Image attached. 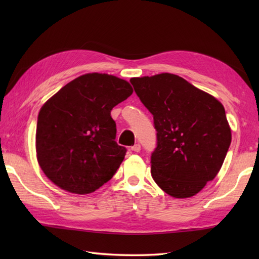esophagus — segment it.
Returning a JSON list of instances; mask_svg holds the SVG:
<instances>
[{"label": "esophagus", "instance_id": "esophagus-1", "mask_svg": "<svg viewBox=\"0 0 259 259\" xmlns=\"http://www.w3.org/2000/svg\"><path fill=\"white\" fill-rule=\"evenodd\" d=\"M140 149H141V146H140L139 144H136L135 146L131 147V150L135 151V152H139V151H140Z\"/></svg>", "mask_w": 259, "mask_h": 259}]
</instances>
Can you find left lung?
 I'll return each mask as SVG.
<instances>
[{"label": "left lung", "instance_id": "1", "mask_svg": "<svg viewBox=\"0 0 259 259\" xmlns=\"http://www.w3.org/2000/svg\"><path fill=\"white\" fill-rule=\"evenodd\" d=\"M130 82L153 115L157 131L150 161L153 180L175 198L195 196L216 177L232 142L223 104L171 73Z\"/></svg>", "mask_w": 259, "mask_h": 259}]
</instances>
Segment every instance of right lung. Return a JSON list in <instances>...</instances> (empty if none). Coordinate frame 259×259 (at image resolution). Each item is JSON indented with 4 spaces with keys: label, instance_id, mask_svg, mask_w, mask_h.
Masks as SVG:
<instances>
[{
    "label": "right lung",
    "instance_id": "add662e5",
    "mask_svg": "<svg viewBox=\"0 0 259 259\" xmlns=\"http://www.w3.org/2000/svg\"><path fill=\"white\" fill-rule=\"evenodd\" d=\"M133 92L125 80L88 73L43 104L36 124V156L52 183L84 195L113 177L126 149L115 142L111 110Z\"/></svg>",
    "mask_w": 259,
    "mask_h": 259
}]
</instances>
